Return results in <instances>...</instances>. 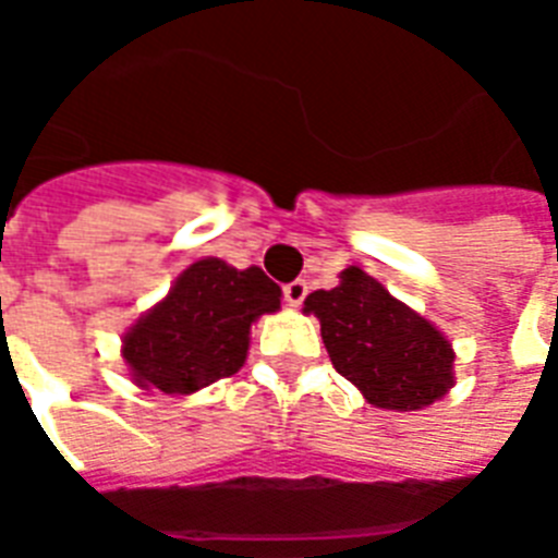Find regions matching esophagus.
Instances as JSON below:
<instances>
[{
    "instance_id": "1",
    "label": "esophagus",
    "mask_w": 558,
    "mask_h": 558,
    "mask_svg": "<svg viewBox=\"0 0 558 558\" xmlns=\"http://www.w3.org/2000/svg\"><path fill=\"white\" fill-rule=\"evenodd\" d=\"M304 295H307V283L304 280H290L283 287V302L290 304V307H299L304 302Z\"/></svg>"
}]
</instances>
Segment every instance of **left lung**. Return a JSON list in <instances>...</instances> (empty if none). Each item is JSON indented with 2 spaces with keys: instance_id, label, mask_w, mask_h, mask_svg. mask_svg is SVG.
Wrapping results in <instances>:
<instances>
[{
  "instance_id": "left-lung-1",
  "label": "left lung",
  "mask_w": 558,
  "mask_h": 558,
  "mask_svg": "<svg viewBox=\"0 0 558 558\" xmlns=\"http://www.w3.org/2000/svg\"><path fill=\"white\" fill-rule=\"evenodd\" d=\"M304 311L319 319L335 371L374 407L421 410L454 383L451 343L362 268H347L335 290L311 292Z\"/></svg>"
}]
</instances>
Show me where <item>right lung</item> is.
<instances>
[{
    "label": "right lung",
    "instance_id": "1",
    "mask_svg": "<svg viewBox=\"0 0 558 558\" xmlns=\"http://www.w3.org/2000/svg\"><path fill=\"white\" fill-rule=\"evenodd\" d=\"M280 307V287L263 268L199 259L170 295L125 335V362L143 388L191 395L232 376L247 355V331Z\"/></svg>",
    "mask_w": 558,
    "mask_h": 558
}]
</instances>
